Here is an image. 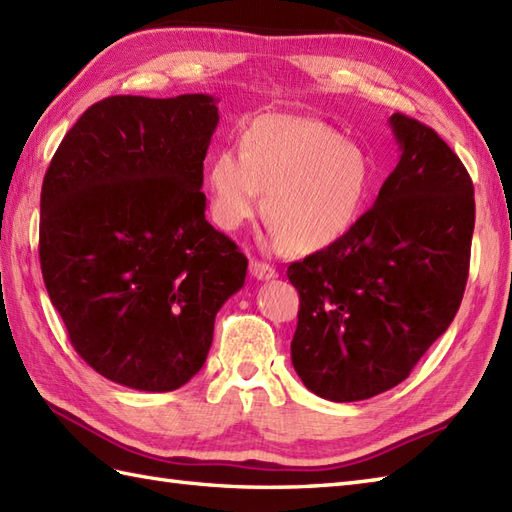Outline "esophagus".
Returning a JSON list of instances; mask_svg holds the SVG:
<instances>
[{
	"label": "esophagus",
	"mask_w": 512,
	"mask_h": 512,
	"mask_svg": "<svg viewBox=\"0 0 512 512\" xmlns=\"http://www.w3.org/2000/svg\"><path fill=\"white\" fill-rule=\"evenodd\" d=\"M251 275L257 279V281H268V279H275L279 272L272 268V266H268V264H264V261H257V259H253L251 261Z\"/></svg>",
	"instance_id": "34e87169"
}]
</instances>
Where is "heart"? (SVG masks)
I'll return each mask as SVG.
<instances>
[{
	"instance_id": "heart-1",
	"label": "heart",
	"mask_w": 512,
	"mask_h": 512,
	"mask_svg": "<svg viewBox=\"0 0 512 512\" xmlns=\"http://www.w3.org/2000/svg\"><path fill=\"white\" fill-rule=\"evenodd\" d=\"M237 148L211 154L202 174L213 222L224 231L253 220L264 194L268 242L314 253L347 235L362 216L373 165L362 146L314 117L257 115Z\"/></svg>"
}]
</instances>
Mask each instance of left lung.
<instances>
[{"label":"left lung","mask_w":512,"mask_h":512,"mask_svg":"<svg viewBox=\"0 0 512 512\" xmlns=\"http://www.w3.org/2000/svg\"><path fill=\"white\" fill-rule=\"evenodd\" d=\"M388 124L401 157L373 207L288 268L301 296L292 366L338 403L401 384L451 325L469 277V172L432 128L401 113Z\"/></svg>","instance_id":"left-lung-1"}]
</instances>
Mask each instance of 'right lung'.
<instances>
[{
    "label": "right lung",
    "mask_w": 512,
    "mask_h": 512,
    "mask_svg": "<svg viewBox=\"0 0 512 512\" xmlns=\"http://www.w3.org/2000/svg\"><path fill=\"white\" fill-rule=\"evenodd\" d=\"M216 104L113 95L80 115L45 172V288L80 358L115 384H187L244 285L248 259L207 222L200 192Z\"/></svg>",
    "instance_id": "right-lung-1"
}]
</instances>
